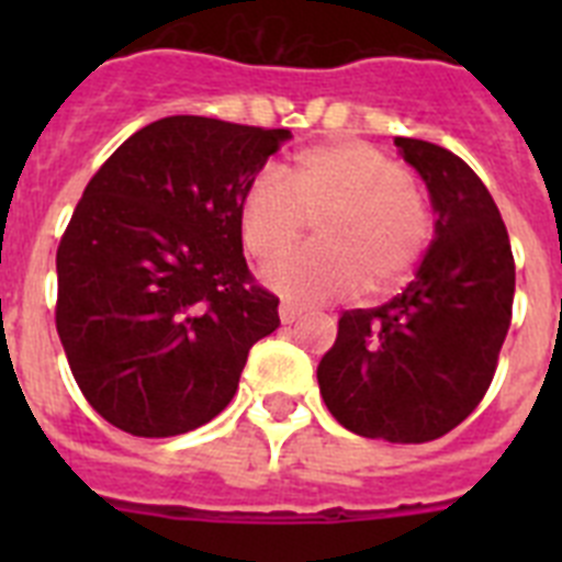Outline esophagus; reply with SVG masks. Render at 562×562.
<instances>
[{"label":"esophagus","instance_id":"34e87169","mask_svg":"<svg viewBox=\"0 0 562 562\" xmlns=\"http://www.w3.org/2000/svg\"><path fill=\"white\" fill-rule=\"evenodd\" d=\"M278 315H281V321H284V324H295L297 317L304 315V306H297V304H281V306H278Z\"/></svg>","mask_w":562,"mask_h":562}]
</instances>
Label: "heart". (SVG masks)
Here are the masks:
<instances>
[{
    "mask_svg": "<svg viewBox=\"0 0 562 562\" xmlns=\"http://www.w3.org/2000/svg\"><path fill=\"white\" fill-rule=\"evenodd\" d=\"M317 222V247L272 270V284L304 301L389 295L416 270L430 245L428 200L408 171L362 140L304 148L281 180L261 173L241 193L238 231L247 252L276 265Z\"/></svg>",
    "mask_w": 562,
    "mask_h": 562,
    "instance_id": "b5f03b06",
    "label": "heart"
}]
</instances>
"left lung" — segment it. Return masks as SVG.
Returning a JSON list of instances; mask_svg holds the SVG:
<instances>
[{
	"instance_id": "left-lung-1",
	"label": "left lung",
	"mask_w": 562,
	"mask_h": 562,
	"mask_svg": "<svg viewBox=\"0 0 562 562\" xmlns=\"http://www.w3.org/2000/svg\"><path fill=\"white\" fill-rule=\"evenodd\" d=\"M436 211L419 272L374 310H349L317 366L326 408L366 439H439L484 400L513 321L515 258L479 173L436 143L396 137Z\"/></svg>"
}]
</instances>
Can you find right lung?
Returning <instances> with one entry per match:
<instances>
[{"label": "right lung", "instance_id": "obj_1", "mask_svg": "<svg viewBox=\"0 0 562 562\" xmlns=\"http://www.w3.org/2000/svg\"><path fill=\"white\" fill-rule=\"evenodd\" d=\"M290 128L173 114L83 188L56 252V329L109 425L162 439L227 408L278 297L247 270L238 202Z\"/></svg>", "mask_w": 562, "mask_h": 562}]
</instances>
